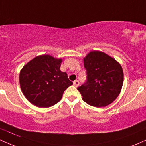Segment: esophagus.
Returning <instances> with one entry per match:
<instances>
[{"label":"esophagus","instance_id":"obj_1","mask_svg":"<svg viewBox=\"0 0 146 146\" xmlns=\"http://www.w3.org/2000/svg\"><path fill=\"white\" fill-rule=\"evenodd\" d=\"M73 85H74L75 87H78L79 85H80V82L78 81V80H75V81L73 82Z\"/></svg>","mask_w":146,"mask_h":146}]
</instances>
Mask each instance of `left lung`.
Here are the masks:
<instances>
[{
  "label": "left lung",
  "instance_id": "left-lung-1",
  "mask_svg": "<svg viewBox=\"0 0 146 146\" xmlns=\"http://www.w3.org/2000/svg\"><path fill=\"white\" fill-rule=\"evenodd\" d=\"M86 81L78 90L83 100L95 107L109 105L119 95L123 82L121 65L101 51H91L84 58Z\"/></svg>",
  "mask_w": 146,
  "mask_h": 146
}]
</instances>
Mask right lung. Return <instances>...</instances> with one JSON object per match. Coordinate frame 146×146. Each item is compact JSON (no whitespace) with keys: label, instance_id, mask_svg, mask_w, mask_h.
<instances>
[{"label":"right lung","instance_id":"obj_1","mask_svg":"<svg viewBox=\"0 0 146 146\" xmlns=\"http://www.w3.org/2000/svg\"><path fill=\"white\" fill-rule=\"evenodd\" d=\"M62 59L48 55L37 56L27 64L20 73L23 93L33 105L46 108L61 100L63 93L73 82L60 71Z\"/></svg>","mask_w":146,"mask_h":146}]
</instances>
